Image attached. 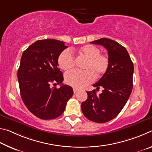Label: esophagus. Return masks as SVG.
I'll use <instances>...</instances> for the list:
<instances>
[{"instance_id":"1","label":"esophagus","mask_w":152,"mask_h":152,"mask_svg":"<svg viewBox=\"0 0 152 152\" xmlns=\"http://www.w3.org/2000/svg\"><path fill=\"white\" fill-rule=\"evenodd\" d=\"M78 91H79V90H78V89H77V88H73V91H74V94H76V92H78Z\"/></svg>"}]
</instances>
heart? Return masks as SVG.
I'll return each mask as SVG.
<instances>
[{
	"instance_id": "obj_1",
	"label": "heart",
	"mask_w": 152,
	"mask_h": 152,
	"mask_svg": "<svg viewBox=\"0 0 152 152\" xmlns=\"http://www.w3.org/2000/svg\"><path fill=\"white\" fill-rule=\"evenodd\" d=\"M86 59L84 71H72L65 74V82L68 85L81 88L91 84L94 78L99 79L107 72L110 65L109 56L101 53L100 49L93 45H85L72 51ZM58 66L66 72L74 66V58L69 50H64L58 58Z\"/></svg>"
}]
</instances>
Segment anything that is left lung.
Listing matches in <instances>:
<instances>
[{
	"mask_svg": "<svg viewBox=\"0 0 152 152\" xmlns=\"http://www.w3.org/2000/svg\"><path fill=\"white\" fill-rule=\"evenodd\" d=\"M91 43L106 48L110 65L93 85L96 90L102 87V92L96 95V90L86 91L88 98L82 102L81 109L88 119L103 123L117 117L128 101L133 88V64L126 48L115 41L101 38Z\"/></svg>",
	"mask_w": 152,
	"mask_h": 152,
	"instance_id": "8db88e82",
	"label": "left lung"
}]
</instances>
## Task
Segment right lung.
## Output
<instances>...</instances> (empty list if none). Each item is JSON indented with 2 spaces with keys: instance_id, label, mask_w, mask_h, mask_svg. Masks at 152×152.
<instances>
[{
  "instance_id": "right-lung-1",
  "label": "right lung",
  "mask_w": 152,
  "mask_h": 152,
  "mask_svg": "<svg viewBox=\"0 0 152 152\" xmlns=\"http://www.w3.org/2000/svg\"><path fill=\"white\" fill-rule=\"evenodd\" d=\"M67 48L59 40H38L22 54L17 72L20 96L28 110L42 119H53L61 115L73 95L70 86L63 84L59 88L51 86L53 83L62 84L58 58Z\"/></svg>"
}]
</instances>
